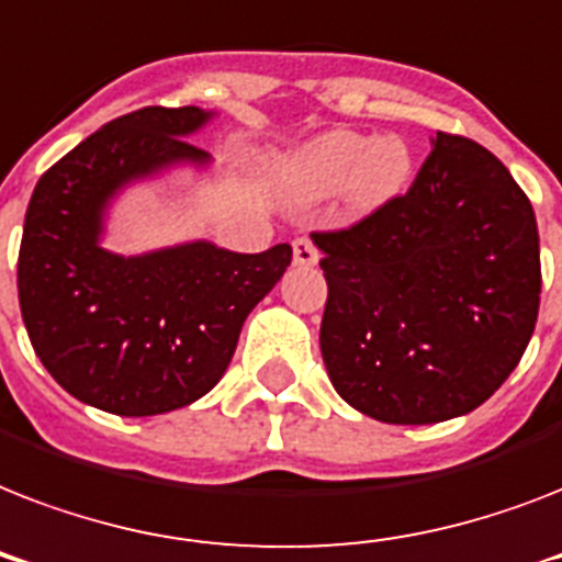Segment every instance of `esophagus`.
I'll return each mask as SVG.
<instances>
[{"label":"esophagus","mask_w":562,"mask_h":562,"mask_svg":"<svg viewBox=\"0 0 562 562\" xmlns=\"http://www.w3.org/2000/svg\"><path fill=\"white\" fill-rule=\"evenodd\" d=\"M291 247H294V262L297 265H315L317 262V247L312 238L297 236L294 241H291Z\"/></svg>","instance_id":"34e87169"}]
</instances>
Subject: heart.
<instances>
[{
	"label": "heart",
	"mask_w": 562,
	"mask_h": 562,
	"mask_svg": "<svg viewBox=\"0 0 562 562\" xmlns=\"http://www.w3.org/2000/svg\"><path fill=\"white\" fill-rule=\"evenodd\" d=\"M411 169L414 160L400 136L368 139L356 131H333L285 162V180L303 198L344 192L356 210L368 212L408 187Z\"/></svg>",
	"instance_id": "1"
}]
</instances>
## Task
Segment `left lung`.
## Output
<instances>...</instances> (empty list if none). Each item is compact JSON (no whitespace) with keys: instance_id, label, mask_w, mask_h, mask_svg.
Instances as JSON below:
<instances>
[{"instance_id":"8db88e82","label":"left lung","mask_w":562,"mask_h":562,"mask_svg":"<svg viewBox=\"0 0 562 562\" xmlns=\"http://www.w3.org/2000/svg\"><path fill=\"white\" fill-rule=\"evenodd\" d=\"M312 238L329 285L321 352L352 408L393 426L440 423L514 373L540 312V233L484 145L437 131L408 192Z\"/></svg>"}]
</instances>
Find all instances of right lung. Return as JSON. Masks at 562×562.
Masks as SVG:
<instances>
[{"label": "right lung", "mask_w": 562, "mask_h": 562, "mask_svg": "<svg viewBox=\"0 0 562 562\" xmlns=\"http://www.w3.org/2000/svg\"><path fill=\"white\" fill-rule=\"evenodd\" d=\"M198 108L113 119L37 180L16 289L31 347L75 400L119 417L183 408L212 391L254 306L291 265V245L233 254L206 241L122 259L99 247L101 210L131 178L206 160L183 136Z\"/></svg>", "instance_id": "1"}]
</instances>
